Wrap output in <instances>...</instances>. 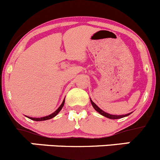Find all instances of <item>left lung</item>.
<instances>
[{
  "label": "left lung",
  "instance_id": "obj_1",
  "mask_svg": "<svg viewBox=\"0 0 160 160\" xmlns=\"http://www.w3.org/2000/svg\"><path fill=\"white\" fill-rule=\"evenodd\" d=\"M90 101H91V103L92 105L93 108L95 109V110H96L97 112H99V113H100L101 115H102V116L106 117V118H110V119H119V118H124V117H127L128 116L130 113H128V114H125V115H112V114H109V113H106V112H104L103 110H100V108H99V107H97V106L96 105V104L94 103V102L92 101V99H90Z\"/></svg>",
  "mask_w": 160,
  "mask_h": 160
}]
</instances>
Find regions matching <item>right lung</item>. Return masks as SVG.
I'll use <instances>...</instances> for the list:
<instances>
[{"label": "right lung", "mask_w": 160, "mask_h": 160, "mask_svg": "<svg viewBox=\"0 0 160 160\" xmlns=\"http://www.w3.org/2000/svg\"><path fill=\"white\" fill-rule=\"evenodd\" d=\"M64 101H63V102H62V103H61V105L60 106V107H59V108H58V110H57L56 111L54 112V113H51V114H50V115H48V116H47V117H44V118H29V117H28V118H29V119L32 120V121H46V120L51 119V118H54V117L56 116V115L58 114V113H59L60 111H61V109H62V107H64Z\"/></svg>", "instance_id": "obj_1"}]
</instances>
